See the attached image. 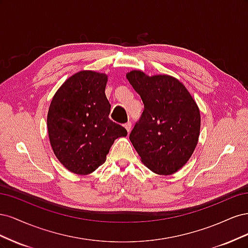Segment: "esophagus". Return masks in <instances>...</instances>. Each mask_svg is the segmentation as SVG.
Listing matches in <instances>:
<instances>
[{
  "label": "esophagus",
  "mask_w": 248,
  "mask_h": 248,
  "mask_svg": "<svg viewBox=\"0 0 248 248\" xmlns=\"http://www.w3.org/2000/svg\"><path fill=\"white\" fill-rule=\"evenodd\" d=\"M124 127L126 128L127 132H129V131H130V129H131V123H130V122H127V123H125V124H124Z\"/></svg>",
  "instance_id": "34e87169"
}]
</instances>
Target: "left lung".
Wrapping results in <instances>:
<instances>
[{
	"mask_svg": "<svg viewBox=\"0 0 248 248\" xmlns=\"http://www.w3.org/2000/svg\"><path fill=\"white\" fill-rule=\"evenodd\" d=\"M140 96L144 111L129 134L141 162L159 175H171L188 161L197 147L201 115L181 81L170 76L126 74Z\"/></svg>",
	"mask_w": 248,
	"mask_h": 248,
	"instance_id": "left-lung-1",
	"label": "left lung"
}]
</instances>
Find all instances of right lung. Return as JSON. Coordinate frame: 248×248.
I'll use <instances>...</instances> for the list:
<instances>
[{"label":"right lung","instance_id":"add662e5","mask_svg":"<svg viewBox=\"0 0 248 248\" xmlns=\"http://www.w3.org/2000/svg\"><path fill=\"white\" fill-rule=\"evenodd\" d=\"M107 82V74L79 71L59 88L50 102L47 130L52 151L74 174H91L106 161L115 140L127 136L123 126L108 118Z\"/></svg>","mask_w":248,"mask_h":248}]
</instances>
